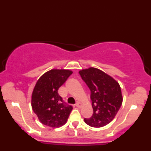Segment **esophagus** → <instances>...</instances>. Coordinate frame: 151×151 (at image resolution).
Here are the masks:
<instances>
[{
	"label": "esophagus",
	"instance_id": "obj_1",
	"mask_svg": "<svg viewBox=\"0 0 151 151\" xmlns=\"http://www.w3.org/2000/svg\"><path fill=\"white\" fill-rule=\"evenodd\" d=\"M75 106L77 107L78 108H81L82 106H83V105H82V104H81L80 102H77L76 103V104H75Z\"/></svg>",
	"mask_w": 151,
	"mask_h": 151
}]
</instances>
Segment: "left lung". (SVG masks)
<instances>
[{
    "label": "left lung",
    "mask_w": 151,
    "mask_h": 151,
    "mask_svg": "<svg viewBox=\"0 0 151 151\" xmlns=\"http://www.w3.org/2000/svg\"><path fill=\"white\" fill-rule=\"evenodd\" d=\"M79 74L90 90L93 114L84 122L93 127H102L114 119L121 107V87L113 78L98 68L90 67Z\"/></svg>",
    "instance_id": "obj_1"
}]
</instances>
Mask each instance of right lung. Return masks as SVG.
<instances>
[{
	"mask_svg": "<svg viewBox=\"0 0 151 151\" xmlns=\"http://www.w3.org/2000/svg\"><path fill=\"white\" fill-rule=\"evenodd\" d=\"M70 70L52 69L37 81L32 95V107L40 122L51 127L66 123L73 107L65 104L58 90L72 75Z\"/></svg>",
	"mask_w": 151,
	"mask_h": 151,
	"instance_id": "add662e5",
	"label": "right lung"
}]
</instances>
